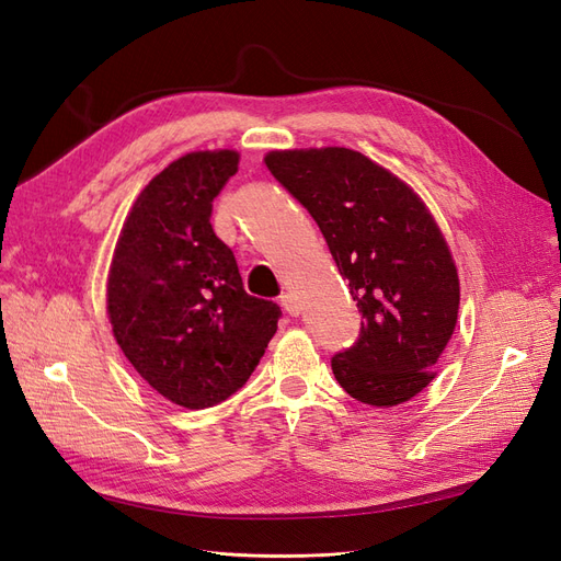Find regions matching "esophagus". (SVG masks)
<instances>
[{
    "label": "esophagus",
    "mask_w": 561,
    "mask_h": 561,
    "mask_svg": "<svg viewBox=\"0 0 561 561\" xmlns=\"http://www.w3.org/2000/svg\"><path fill=\"white\" fill-rule=\"evenodd\" d=\"M282 307L286 310V314H291V317L300 314V302H298L296 294H284L282 296Z\"/></svg>",
    "instance_id": "esophagus-1"
}]
</instances>
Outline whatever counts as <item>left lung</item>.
<instances>
[{
  "label": "left lung",
  "instance_id": "left-lung-1",
  "mask_svg": "<svg viewBox=\"0 0 561 561\" xmlns=\"http://www.w3.org/2000/svg\"><path fill=\"white\" fill-rule=\"evenodd\" d=\"M265 165L312 214L364 321L331 358L352 399L391 408L417 396L457 327L459 277L424 203L352 149L273 151Z\"/></svg>",
  "mask_w": 561,
  "mask_h": 561
}]
</instances>
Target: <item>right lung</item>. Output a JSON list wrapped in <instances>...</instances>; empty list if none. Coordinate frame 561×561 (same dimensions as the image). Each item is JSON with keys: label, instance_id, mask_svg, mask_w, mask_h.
Segmentation results:
<instances>
[{"label": "right lung", "instance_id": "1", "mask_svg": "<svg viewBox=\"0 0 561 561\" xmlns=\"http://www.w3.org/2000/svg\"><path fill=\"white\" fill-rule=\"evenodd\" d=\"M238 160L234 151H195L156 174L123 224L106 286L123 354L188 410L242 389L282 317L277 302L244 291L238 261L209 224Z\"/></svg>", "mask_w": 561, "mask_h": 561}]
</instances>
